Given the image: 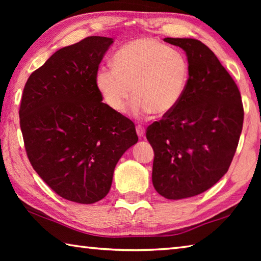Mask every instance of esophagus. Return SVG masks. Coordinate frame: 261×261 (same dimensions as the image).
Listing matches in <instances>:
<instances>
[{"mask_svg":"<svg viewBox=\"0 0 261 261\" xmlns=\"http://www.w3.org/2000/svg\"><path fill=\"white\" fill-rule=\"evenodd\" d=\"M137 135L139 138L145 137V127L142 125H137Z\"/></svg>","mask_w":261,"mask_h":261,"instance_id":"34e87169","label":"esophagus"}]
</instances>
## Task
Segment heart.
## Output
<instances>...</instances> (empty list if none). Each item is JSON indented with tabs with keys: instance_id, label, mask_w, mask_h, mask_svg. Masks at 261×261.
<instances>
[{
	"instance_id": "b5f03b06",
	"label": "heart",
	"mask_w": 261,
	"mask_h": 261,
	"mask_svg": "<svg viewBox=\"0 0 261 261\" xmlns=\"http://www.w3.org/2000/svg\"><path fill=\"white\" fill-rule=\"evenodd\" d=\"M190 80V65L177 49L153 38L136 39L122 46L113 57V68H101L95 76L97 90L114 112L143 116L170 113L181 101Z\"/></svg>"
}]
</instances>
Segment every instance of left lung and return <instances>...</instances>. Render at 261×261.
Returning a JSON list of instances; mask_svg holds the SVG:
<instances>
[{
    "instance_id": "left-lung-1",
    "label": "left lung",
    "mask_w": 261,
    "mask_h": 261,
    "mask_svg": "<svg viewBox=\"0 0 261 261\" xmlns=\"http://www.w3.org/2000/svg\"><path fill=\"white\" fill-rule=\"evenodd\" d=\"M180 47L190 80L179 104L147 127L153 152L152 184L160 195L180 199L198 195L228 171L243 124V105L234 81L203 42L165 38Z\"/></svg>"
}]
</instances>
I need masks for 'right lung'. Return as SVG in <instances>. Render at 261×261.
I'll return each mask as SVG.
<instances>
[{
  "mask_svg": "<svg viewBox=\"0 0 261 261\" xmlns=\"http://www.w3.org/2000/svg\"><path fill=\"white\" fill-rule=\"evenodd\" d=\"M112 38L87 37L55 53L28 79L20 126L33 169L65 199L108 195L116 164L138 141L135 123L103 103L95 76Z\"/></svg>",
  "mask_w": 261,
  "mask_h": 261,
  "instance_id": "right-lung-1",
  "label": "right lung"
}]
</instances>
